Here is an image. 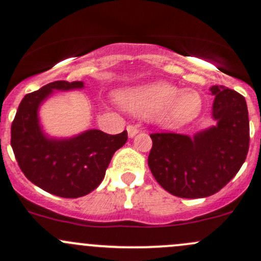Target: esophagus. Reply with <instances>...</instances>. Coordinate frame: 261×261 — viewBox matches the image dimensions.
Listing matches in <instances>:
<instances>
[{
    "label": "esophagus",
    "mask_w": 261,
    "mask_h": 261,
    "mask_svg": "<svg viewBox=\"0 0 261 261\" xmlns=\"http://www.w3.org/2000/svg\"><path fill=\"white\" fill-rule=\"evenodd\" d=\"M127 134H128V138H134L136 134H139V128L134 125H128L127 126Z\"/></svg>",
    "instance_id": "esophagus-1"
}]
</instances>
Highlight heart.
Masks as SVG:
<instances>
[{
	"mask_svg": "<svg viewBox=\"0 0 261 261\" xmlns=\"http://www.w3.org/2000/svg\"><path fill=\"white\" fill-rule=\"evenodd\" d=\"M118 102L126 111L139 116H151L156 123L167 128H177L199 117L203 101L201 94L191 88L164 81L131 87L118 94Z\"/></svg>",
	"mask_w": 261,
	"mask_h": 261,
	"instance_id": "obj_1",
	"label": "heart"
}]
</instances>
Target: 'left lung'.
I'll list each match as a JSON object with an SVG mask.
<instances>
[{"mask_svg": "<svg viewBox=\"0 0 261 261\" xmlns=\"http://www.w3.org/2000/svg\"><path fill=\"white\" fill-rule=\"evenodd\" d=\"M215 96L216 125L194 134H151L149 164L158 183L180 198H204L228 183L246 159L250 128L246 101L223 86L210 88Z\"/></svg>", "mask_w": 261, "mask_h": 261, "instance_id": "obj_1", "label": "left lung"}]
</instances>
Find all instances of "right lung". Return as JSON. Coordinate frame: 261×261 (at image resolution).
<instances>
[{"label": "right lung", "instance_id": "obj_1", "mask_svg": "<svg viewBox=\"0 0 261 261\" xmlns=\"http://www.w3.org/2000/svg\"><path fill=\"white\" fill-rule=\"evenodd\" d=\"M83 88V82L57 81L26 94L11 126V146L25 177L64 198H78L96 189L115 151L127 141V131L109 135L92 128L63 139L44 133L39 118L41 105L55 91Z\"/></svg>", "mask_w": 261, "mask_h": 261}]
</instances>
